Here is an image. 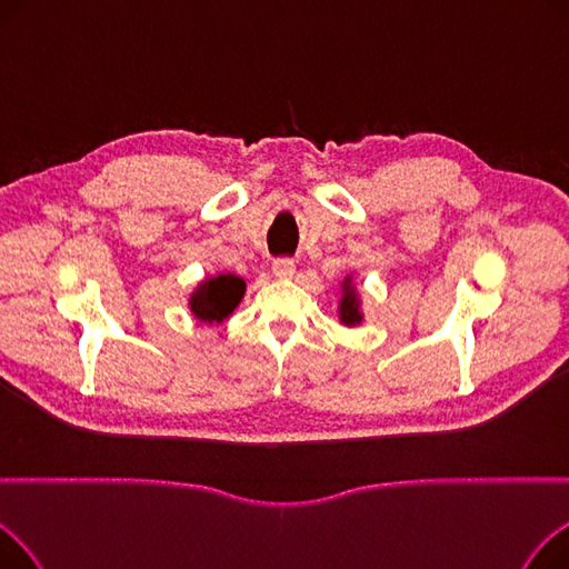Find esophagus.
Instances as JSON below:
<instances>
[{"label": "esophagus", "mask_w": 569, "mask_h": 569, "mask_svg": "<svg viewBox=\"0 0 569 569\" xmlns=\"http://www.w3.org/2000/svg\"><path fill=\"white\" fill-rule=\"evenodd\" d=\"M272 269H274V277L288 279V277L295 274V260L292 258H277Z\"/></svg>", "instance_id": "obj_1"}]
</instances>
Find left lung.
<instances>
[{
  "label": "left lung",
  "mask_w": 569,
  "mask_h": 569,
  "mask_svg": "<svg viewBox=\"0 0 569 569\" xmlns=\"http://www.w3.org/2000/svg\"><path fill=\"white\" fill-rule=\"evenodd\" d=\"M341 302H339V320L346 325V327H355L362 322V302H360V292H357L355 283H352V277H346L343 283H341Z\"/></svg>",
  "instance_id": "left-lung-1"
}]
</instances>
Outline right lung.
Returning a JSON list of instances; mask_svg holds the SVG:
<instances>
[{
  "mask_svg": "<svg viewBox=\"0 0 569 569\" xmlns=\"http://www.w3.org/2000/svg\"><path fill=\"white\" fill-rule=\"evenodd\" d=\"M247 292L244 279H239L234 274H217V277H207L204 281L198 283V288L191 292V313L200 322H223L237 305L242 302V297Z\"/></svg>",
  "mask_w": 569,
  "mask_h": 569,
  "instance_id": "add662e5",
  "label": "right lung"
}]
</instances>
